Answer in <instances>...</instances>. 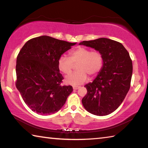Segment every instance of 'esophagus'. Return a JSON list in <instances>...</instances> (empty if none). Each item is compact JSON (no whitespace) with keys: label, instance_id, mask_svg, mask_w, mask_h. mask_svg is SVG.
<instances>
[{"label":"esophagus","instance_id":"obj_1","mask_svg":"<svg viewBox=\"0 0 148 148\" xmlns=\"http://www.w3.org/2000/svg\"><path fill=\"white\" fill-rule=\"evenodd\" d=\"M79 86H73V89H74V90L77 89H79Z\"/></svg>","mask_w":148,"mask_h":148}]
</instances>
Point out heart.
<instances>
[{"label":"heart","mask_w":148,"mask_h":148,"mask_svg":"<svg viewBox=\"0 0 148 148\" xmlns=\"http://www.w3.org/2000/svg\"><path fill=\"white\" fill-rule=\"evenodd\" d=\"M104 64L103 55L98 50H92L84 46H78L69 52V58L61 56L57 61L60 71L69 75L72 72L74 64L77 72L67 76L65 81L68 84L76 86L85 83L89 75L95 77L101 71Z\"/></svg>","instance_id":"obj_1"}]
</instances>
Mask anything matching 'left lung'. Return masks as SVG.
I'll return each mask as SVG.
<instances>
[{
	"instance_id": "left-lung-1",
	"label": "left lung",
	"mask_w": 148,
	"mask_h": 148,
	"mask_svg": "<svg viewBox=\"0 0 148 148\" xmlns=\"http://www.w3.org/2000/svg\"><path fill=\"white\" fill-rule=\"evenodd\" d=\"M79 44L100 51L104 57L101 71L92 83L85 86L87 92L82 100V104L91 114L106 116L120 106L129 91L132 60L125 47L113 40L101 38Z\"/></svg>"
}]
</instances>
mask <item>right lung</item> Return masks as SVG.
Here are the masks:
<instances>
[{
  "label": "right lung",
  "instance_id": "add662e5",
  "mask_svg": "<svg viewBox=\"0 0 148 148\" xmlns=\"http://www.w3.org/2000/svg\"><path fill=\"white\" fill-rule=\"evenodd\" d=\"M76 44L41 36L29 40L20 50L16 61V86L33 112L49 115L59 111L66 102L73 88L62 85L64 77L57 61Z\"/></svg>",
  "mask_w": 148,
  "mask_h": 148
}]
</instances>
